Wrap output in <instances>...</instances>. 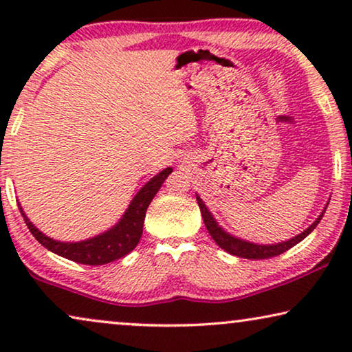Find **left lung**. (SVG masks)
I'll list each match as a JSON object with an SVG mask.
<instances>
[{
	"label": "left lung",
	"instance_id": "8db88e82",
	"mask_svg": "<svg viewBox=\"0 0 352 352\" xmlns=\"http://www.w3.org/2000/svg\"><path fill=\"white\" fill-rule=\"evenodd\" d=\"M197 204H199V206H200V211H201V216H204V223L206 226V230H208L214 242L218 243L219 247L224 250V252L234 254V256L247 258V259H267V258L277 256V254H280V253H285L287 250L295 247L296 243H300L301 240H305L307 235H309L312 230L316 229V226L320 223L322 216H324V213H325L327 206H329V201H327L324 210L320 211V214L317 216V219L314 221V223H312L307 229L302 230L301 234L295 235V237L288 239V240H285V242L271 243V245H263V243L259 245V243H253V242H248V240L235 237V235L229 234L228 230L221 228V226L218 224V221L214 219V216L211 214L208 206H206L204 204V200H201L199 197V194H197Z\"/></svg>",
	"mask_w": 352,
	"mask_h": 352
}]
</instances>
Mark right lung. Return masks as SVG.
I'll return each mask as SVG.
<instances>
[{"label":"right lung","instance_id":"right-lung-1","mask_svg":"<svg viewBox=\"0 0 352 352\" xmlns=\"http://www.w3.org/2000/svg\"><path fill=\"white\" fill-rule=\"evenodd\" d=\"M171 173L173 168H165V170H162L158 175L153 176L151 181L146 182L139 189L138 194L134 195L131 204L128 205L126 211H124L117 224L102 234L94 235V237L86 240H80V242H60V240L47 237L46 234L36 229L35 224L27 218L21 204L17 205L33 237L43 247L52 253L59 254L62 258L70 259V261L88 264V266H100V264H107L117 261L120 258H124L136 248L139 240H141L144 218H146L148 205H151L152 199L160 190L162 184Z\"/></svg>","mask_w":352,"mask_h":352}]
</instances>
